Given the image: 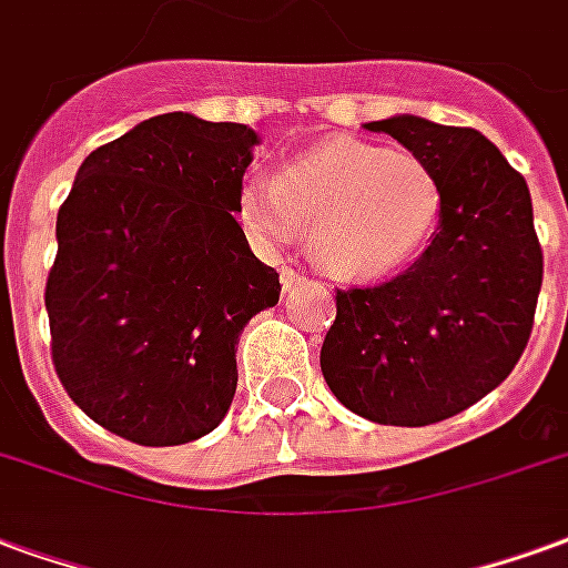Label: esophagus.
I'll list each match as a JSON object with an SVG mask.
<instances>
[{"instance_id": "1", "label": "esophagus", "mask_w": 568, "mask_h": 568, "mask_svg": "<svg viewBox=\"0 0 568 568\" xmlns=\"http://www.w3.org/2000/svg\"><path fill=\"white\" fill-rule=\"evenodd\" d=\"M281 284H284V293H290V290L302 287V284H305V278H302L296 268L284 266V268H281Z\"/></svg>"}]
</instances>
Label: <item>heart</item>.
I'll list each match as a JSON object with an SVG mask.
<instances>
[{"label":"heart","instance_id":"obj_1","mask_svg":"<svg viewBox=\"0 0 568 568\" xmlns=\"http://www.w3.org/2000/svg\"><path fill=\"white\" fill-rule=\"evenodd\" d=\"M442 181L417 153L333 139L239 193L247 233L281 247L308 233L312 263L338 281H378L424 254L442 221Z\"/></svg>","mask_w":568,"mask_h":568}]
</instances>
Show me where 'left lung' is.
<instances>
[{
  "mask_svg": "<svg viewBox=\"0 0 568 568\" xmlns=\"http://www.w3.org/2000/svg\"><path fill=\"white\" fill-rule=\"evenodd\" d=\"M366 130L433 165L445 205L403 275L338 290L321 369L335 399L372 424H438L496 390L527 347L541 290L532 199L478 130L417 114Z\"/></svg>",
  "mask_w": 568,
  "mask_h": 568,
  "instance_id": "8db88e82",
  "label": "left lung"
}]
</instances>
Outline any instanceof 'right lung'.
I'll return each mask as SVG.
<instances>
[{"label":"right lung","mask_w":568,"mask_h":568,"mask_svg":"<svg viewBox=\"0 0 568 568\" xmlns=\"http://www.w3.org/2000/svg\"><path fill=\"white\" fill-rule=\"evenodd\" d=\"M256 144L244 123L172 111L74 175L44 290L51 354L72 403L114 436L187 445L233 405L239 335L281 293L235 221Z\"/></svg>","instance_id":"1"}]
</instances>
